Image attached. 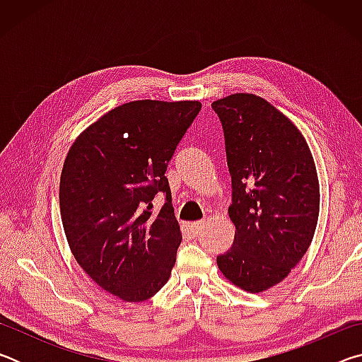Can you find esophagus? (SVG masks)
<instances>
[{"instance_id": "34e87169", "label": "esophagus", "mask_w": 362, "mask_h": 362, "mask_svg": "<svg viewBox=\"0 0 362 362\" xmlns=\"http://www.w3.org/2000/svg\"><path fill=\"white\" fill-rule=\"evenodd\" d=\"M203 222H189V223H187V226H188V231L192 233V235L194 236V235H198V233L203 230Z\"/></svg>"}]
</instances>
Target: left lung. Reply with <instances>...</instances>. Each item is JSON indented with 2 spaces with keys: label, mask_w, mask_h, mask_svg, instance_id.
I'll use <instances>...</instances> for the list:
<instances>
[{
  "label": "left lung",
  "mask_w": 362,
  "mask_h": 362,
  "mask_svg": "<svg viewBox=\"0 0 362 362\" xmlns=\"http://www.w3.org/2000/svg\"><path fill=\"white\" fill-rule=\"evenodd\" d=\"M223 126L235 241L217 257L240 289L259 293L281 283L313 241L320 180L302 132L265 99L238 93L212 102Z\"/></svg>",
  "instance_id": "left-lung-1"
}]
</instances>
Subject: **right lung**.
I'll use <instances>...</instances> for the list:
<instances>
[{
	"label": "right lung",
	"instance_id": "obj_1",
	"mask_svg": "<svg viewBox=\"0 0 362 362\" xmlns=\"http://www.w3.org/2000/svg\"><path fill=\"white\" fill-rule=\"evenodd\" d=\"M198 100H134L110 110L66 153L59 203L66 241L88 276L124 302H144L168 283L182 233L166 179ZM158 191L167 203L158 214Z\"/></svg>",
	"mask_w": 362,
	"mask_h": 362
}]
</instances>
